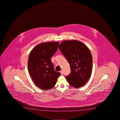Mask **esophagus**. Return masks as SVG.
<instances>
[{"mask_svg": "<svg viewBox=\"0 0 120 120\" xmlns=\"http://www.w3.org/2000/svg\"><path fill=\"white\" fill-rule=\"evenodd\" d=\"M60 73H61V75H63V71H62V70H61V71H60Z\"/></svg>", "mask_w": 120, "mask_h": 120, "instance_id": "obj_1", "label": "esophagus"}]
</instances>
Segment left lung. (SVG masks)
<instances>
[{"label": "left lung", "mask_w": 120, "mask_h": 120, "mask_svg": "<svg viewBox=\"0 0 120 120\" xmlns=\"http://www.w3.org/2000/svg\"><path fill=\"white\" fill-rule=\"evenodd\" d=\"M59 48L70 65L71 73L65 76L67 81L74 87L83 86L91 75L92 57L90 49L77 40L63 41Z\"/></svg>", "instance_id": "8db88e82"}]
</instances>
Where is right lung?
Segmentation results:
<instances>
[{
    "mask_svg": "<svg viewBox=\"0 0 120 120\" xmlns=\"http://www.w3.org/2000/svg\"><path fill=\"white\" fill-rule=\"evenodd\" d=\"M59 43H42L37 45L29 55L28 68L35 84L40 89L48 90L53 88L61 75L55 71L52 57L57 51Z\"/></svg>",
    "mask_w": 120,
    "mask_h": 120,
    "instance_id": "right-lung-1",
    "label": "right lung"
}]
</instances>
